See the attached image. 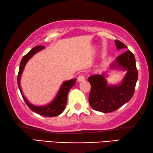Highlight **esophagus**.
<instances>
[{
	"mask_svg": "<svg viewBox=\"0 0 153 153\" xmlns=\"http://www.w3.org/2000/svg\"><path fill=\"white\" fill-rule=\"evenodd\" d=\"M85 80V76L83 74H80L79 75L78 78H77V81H79V82H81V81H84Z\"/></svg>",
	"mask_w": 153,
	"mask_h": 153,
	"instance_id": "34e87169",
	"label": "esophagus"
}]
</instances>
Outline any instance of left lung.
I'll use <instances>...</instances> for the list:
<instances>
[{
	"instance_id": "left-lung-1",
	"label": "left lung",
	"mask_w": 153,
	"mask_h": 153,
	"mask_svg": "<svg viewBox=\"0 0 153 153\" xmlns=\"http://www.w3.org/2000/svg\"><path fill=\"white\" fill-rule=\"evenodd\" d=\"M117 49L127 48L126 45L118 40H115ZM111 69L127 71L121 83L118 85L108 84L106 75L95 74L88 77L91 90L88 100L91 107L103 113L113 112L128 102L134 93L138 79L136 60L130 51H127L118 56L111 65Z\"/></svg>"
}]
</instances>
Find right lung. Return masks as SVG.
<instances>
[{
  "mask_svg": "<svg viewBox=\"0 0 153 153\" xmlns=\"http://www.w3.org/2000/svg\"><path fill=\"white\" fill-rule=\"evenodd\" d=\"M43 49H45V47H42V46H37V47H33L26 55H25L23 57L22 61L20 62L19 70V74L17 76L18 86L21 92V94L22 95L23 99H24L25 102H26L27 106L30 108V109H31L33 112L36 113L37 114L41 115V116L45 117H55L60 115V114H62L65 110V108L67 104V100H68V92L70 91V90L76 83V79H71V80L64 81L61 86H60L57 95H56V97L54 98L53 101H51L50 103L45 106H35L33 104H30L27 100L26 97L24 95V93H23L20 84V79L22 77L23 71L24 70V68L26 66L27 62L35 53L40 51Z\"/></svg>",
  "mask_w": 153,
  "mask_h": 153,
  "instance_id": "1",
  "label": "right lung"
}]
</instances>
